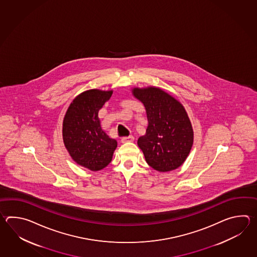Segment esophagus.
<instances>
[{"label":"esophagus","instance_id":"obj_1","mask_svg":"<svg viewBox=\"0 0 257 257\" xmlns=\"http://www.w3.org/2000/svg\"><path fill=\"white\" fill-rule=\"evenodd\" d=\"M134 141V137L133 136H128V137H124V138H122L121 139V142L122 143H126V142H131Z\"/></svg>","mask_w":257,"mask_h":257}]
</instances>
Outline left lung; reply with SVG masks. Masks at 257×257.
Masks as SVG:
<instances>
[{
	"label": "left lung",
	"instance_id": "8db88e82",
	"mask_svg": "<svg viewBox=\"0 0 257 257\" xmlns=\"http://www.w3.org/2000/svg\"><path fill=\"white\" fill-rule=\"evenodd\" d=\"M132 93L144 104L147 114L146 134L138 140L147 164L159 172L178 168L187 158L194 141L185 107L160 88H134Z\"/></svg>",
	"mask_w": 257,
	"mask_h": 257
}]
</instances>
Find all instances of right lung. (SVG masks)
<instances>
[{"label": "right lung", "instance_id": "obj_1", "mask_svg": "<svg viewBox=\"0 0 257 257\" xmlns=\"http://www.w3.org/2000/svg\"><path fill=\"white\" fill-rule=\"evenodd\" d=\"M113 91L88 90L71 102L66 112L62 136L71 158L79 165L99 171L112 161L117 142L104 132L100 124L99 110L109 100Z\"/></svg>", "mask_w": 257, "mask_h": 257}]
</instances>
